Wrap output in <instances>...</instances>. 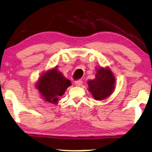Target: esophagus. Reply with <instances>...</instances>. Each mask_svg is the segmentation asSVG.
Masks as SVG:
<instances>
[{"label":"esophagus","instance_id":"34e87169","mask_svg":"<svg viewBox=\"0 0 152 152\" xmlns=\"http://www.w3.org/2000/svg\"><path fill=\"white\" fill-rule=\"evenodd\" d=\"M74 84H75V85H76V87H80L81 85H82V84H83V81L80 80H76V82H75V83H74Z\"/></svg>","mask_w":152,"mask_h":152}]
</instances>
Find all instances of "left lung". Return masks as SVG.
Masks as SVG:
<instances>
[{
  "mask_svg": "<svg viewBox=\"0 0 152 152\" xmlns=\"http://www.w3.org/2000/svg\"><path fill=\"white\" fill-rule=\"evenodd\" d=\"M95 78L87 82L88 90L96 100L108 98L116 88V78L110 67H96Z\"/></svg>",
  "mask_w": 152,
  "mask_h": 152,
  "instance_id": "1",
  "label": "left lung"
}]
</instances>
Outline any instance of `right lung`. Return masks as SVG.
I'll use <instances>...</instances> for the list:
<instances>
[{
  "instance_id": "obj_1",
  "label": "right lung",
  "mask_w": 152,
  "mask_h": 152,
  "mask_svg": "<svg viewBox=\"0 0 152 152\" xmlns=\"http://www.w3.org/2000/svg\"><path fill=\"white\" fill-rule=\"evenodd\" d=\"M71 85V81L66 78L56 66L40 75L35 87L43 98L44 101L57 104L59 98Z\"/></svg>"
}]
</instances>
